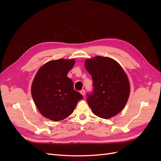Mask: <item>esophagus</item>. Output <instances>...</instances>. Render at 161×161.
I'll list each match as a JSON object with an SVG mask.
<instances>
[{
	"label": "esophagus",
	"instance_id": "34e87169",
	"mask_svg": "<svg viewBox=\"0 0 161 161\" xmlns=\"http://www.w3.org/2000/svg\"><path fill=\"white\" fill-rule=\"evenodd\" d=\"M80 93H81L82 95L85 96V91L84 89H82V90L80 91Z\"/></svg>",
	"mask_w": 161,
	"mask_h": 161
}]
</instances>
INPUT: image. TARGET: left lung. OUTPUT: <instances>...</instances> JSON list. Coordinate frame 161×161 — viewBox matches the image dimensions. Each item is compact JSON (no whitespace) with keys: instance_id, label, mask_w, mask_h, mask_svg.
Masks as SVG:
<instances>
[{"instance_id":"1","label":"left lung","mask_w":161,"mask_h":161,"mask_svg":"<svg viewBox=\"0 0 161 161\" xmlns=\"http://www.w3.org/2000/svg\"><path fill=\"white\" fill-rule=\"evenodd\" d=\"M86 70L92 76L93 90L87 93V103L95 115L109 119L124 109L130 95V83L122 68L108 57L86 60Z\"/></svg>"}]
</instances>
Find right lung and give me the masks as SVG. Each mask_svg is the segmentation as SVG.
<instances>
[{
    "label": "right lung",
    "mask_w": 161,
    "mask_h": 161,
    "mask_svg": "<svg viewBox=\"0 0 161 161\" xmlns=\"http://www.w3.org/2000/svg\"><path fill=\"white\" fill-rule=\"evenodd\" d=\"M74 64L73 59L51 60L37 71L32 82L31 95L37 109L45 118L55 121L65 119L83 98L67 76Z\"/></svg>",
    "instance_id": "right-lung-1"
}]
</instances>
